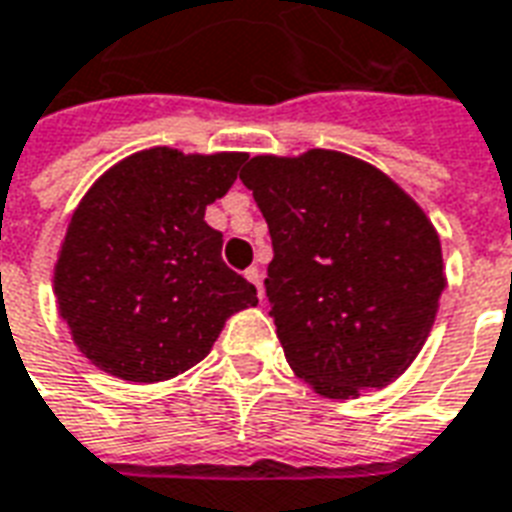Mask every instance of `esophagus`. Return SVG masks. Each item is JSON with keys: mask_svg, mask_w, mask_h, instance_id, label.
I'll use <instances>...</instances> for the list:
<instances>
[{"mask_svg": "<svg viewBox=\"0 0 512 512\" xmlns=\"http://www.w3.org/2000/svg\"><path fill=\"white\" fill-rule=\"evenodd\" d=\"M245 278L251 280L253 286H256V297H264V286H261V270L259 267H248V270H245Z\"/></svg>", "mask_w": 512, "mask_h": 512, "instance_id": "esophagus-1", "label": "esophagus"}]
</instances>
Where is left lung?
<instances>
[{
  "label": "left lung",
  "mask_w": 512,
  "mask_h": 512,
  "mask_svg": "<svg viewBox=\"0 0 512 512\" xmlns=\"http://www.w3.org/2000/svg\"><path fill=\"white\" fill-rule=\"evenodd\" d=\"M240 180L270 226L264 288L294 372L329 399L397 380L445 288L424 210L383 172L334 151L256 156Z\"/></svg>",
  "instance_id": "8db88e82"
}]
</instances>
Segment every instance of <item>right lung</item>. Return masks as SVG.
<instances>
[{"instance_id":"1","label":"right lung","mask_w":512,"mask_h":512,"mask_svg":"<svg viewBox=\"0 0 512 512\" xmlns=\"http://www.w3.org/2000/svg\"><path fill=\"white\" fill-rule=\"evenodd\" d=\"M242 161L153 148L115 164L83 197L53 286L99 370L132 383L175 378L205 359L229 315L259 302L221 259L224 234L205 224Z\"/></svg>"}]
</instances>
